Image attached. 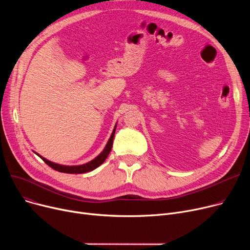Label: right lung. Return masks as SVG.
<instances>
[{"instance_id":"obj_1","label":"right lung","mask_w":250,"mask_h":250,"mask_svg":"<svg viewBox=\"0 0 250 250\" xmlns=\"http://www.w3.org/2000/svg\"><path fill=\"white\" fill-rule=\"evenodd\" d=\"M115 129H116V125L112 130V134L106 144V146L103 149V151L96 157L95 159H93L92 161L86 163V164H82V165H76V166H65V165H61V164H57L51 161H48L47 159L43 158L42 156L38 155L37 153H35L36 155H38L44 161V163H46L49 167H51L52 169L57 170L59 172H62V173H71V174H80V173H86L89 171H92L95 168H97L98 166H100L105 159L107 158V156L109 155L111 148H112V143H113V138H114V134H115Z\"/></svg>"}]
</instances>
